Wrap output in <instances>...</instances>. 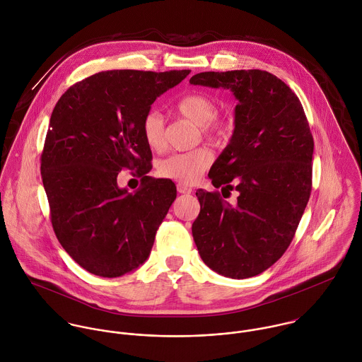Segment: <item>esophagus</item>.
Wrapping results in <instances>:
<instances>
[{"label":"esophagus","mask_w":362,"mask_h":362,"mask_svg":"<svg viewBox=\"0 0 362 362\" xmlns=\"http://www.w3.org/2000/svg\"><path fill=\"white\" fill-rule=\"evenodd\" d=\"M176 187H177V192L182 193V194H190L193 192V189L190 186L185 185V183H177Z\"/></svg>","instance_id":"esophagus-1"}]
</instances>
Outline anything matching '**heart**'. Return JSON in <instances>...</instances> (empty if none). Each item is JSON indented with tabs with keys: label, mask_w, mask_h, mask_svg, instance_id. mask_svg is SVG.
<instances>
[{
	"label": "heart",
	"mask_w": 362,
	"mask_h": 362,
	"mask_svg": "<svg viewBox=\"0 0 362 362\" xmlns=\"http://www.w3.org/2000/svg\"><path fill=\"white\" fill-rule=\"evenodd\" d=\"M176 110L183 117L197 124L200 132L214 142L226 141L233 132V121L216 115L217 105L209 94L193 93L185 95L177 101ZM141 134L149 149L156 152L162 151L165 148V125L162 115L156 111L145 114L141 122ZM211 159V152L204 146L189 152L173 153L159 163L158 173L162 177L190 185L200 179Z\"/></svg>",
	"instance_id": "b5f03b06"
}]
</instances>
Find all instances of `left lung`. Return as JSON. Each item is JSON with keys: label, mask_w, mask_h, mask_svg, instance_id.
Wrapping results in <instances>:
<instances>
[{"label": "left lung", "mask_w": 362, "mask_h": 362, "mask_svg": "<svg viewBox=\"0 0 362 362\" xmlns=\"http://www.w3.org/2000/svg\"><path fill=\"white\" fill-rule=\"evenodd\" d=\"M190 84L228 88L235 105L230 144L209 177L218 192H196L200 213L192 226L203 262L245 279L272 267L291 245L312 192L313 135L298 95L265 70L203 71Z\"/></svg>", "instance_id": "8db88e82"}]
</instances>
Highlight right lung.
Wrapping results in <instances>:
<instances>
[{
	"label": "right lung",
	"mask_w": 362,
	"mask_h": 362,
	"mask_svg": "<svg viewBox=\"0 0 362 362\" xmlns=\"http://www.w3.org/2000/svg\"><path fill=\"white\" fill-rule=\"evenodd\" d=\"M189 73L100 71L69 87L52 111L40 156L50 221L64 251L93 275L122 276L151 254L176 186L146 176L152 152L141 122ZM125 167L143 177L135 194L116 185Z\"/></svg>",
	"instance_id": "1"
}]
</instances>
